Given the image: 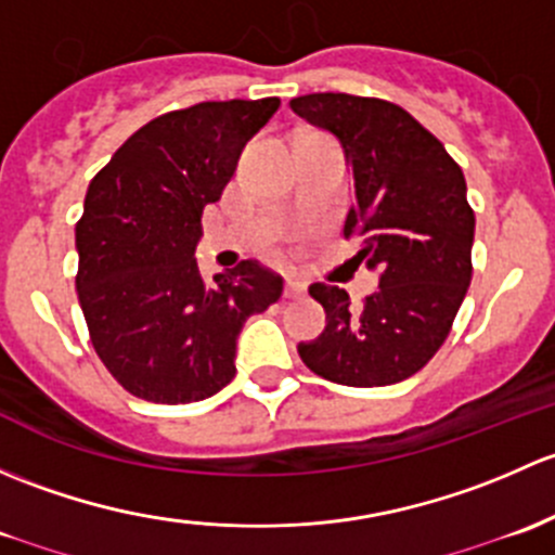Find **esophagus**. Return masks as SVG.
<instances>
[{"label":"esophagus","mask_w":555,"mask_h":555,"mask_svg":"<svg viewBox=\"0 0 555 555\" xmlns=\"http://www.w3.org/2000/svg\"><path fill=\"white\" fill-rule=\"evenodd\" d=\"M307 294V283L299 278H285V296L288 299H296V296H305Z\"/></svg>","instance_id":"34e87169"}]
</instances>
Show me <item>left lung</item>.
I'll list each match as a JSON object with an SVG mask.
<instances>
[{
  "mask_svg": "<svg viewBox=\"0 0 555 555\" xmlns=\"http://www.w3.org/2000/svg\"><path fill=\"white\" fill-rule=\"evenodd\" d=\"M291 108L339 141L356 194L345 235H363L356 259L379 272V291L363 307L339 285H310L325 328L301 341L299 356L336 385H396L436 356L470 285L476 216L465 176L441 141L390 101L310 93Z\"/></svg>",
  "mask_w": 555,
  "mask_h": 555,
  "instance_id": "left-lung-1",
  "label": "left lung"
}]
</instances>
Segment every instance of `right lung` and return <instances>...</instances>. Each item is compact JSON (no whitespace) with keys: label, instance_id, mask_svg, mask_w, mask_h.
Masks as SVG:
<instances>
[{"label":"right lung","instance_id":"1","mask_svg":"<svg viewBox=\"0 0 555 555\" xmlns=\"http://www.w3.org/2000/svg\"><path fill=\"white\" fill-rule=\"evenodd\" d=\"M278 99L203 101L135 130L90 181L77 224V294L108 374L152 403L205 401L235 376L245 320L283 278L256 261L205 285L194 248L248 139Z\"/></svg>","mask_w":555,"mask_h":555}]
</instances>
